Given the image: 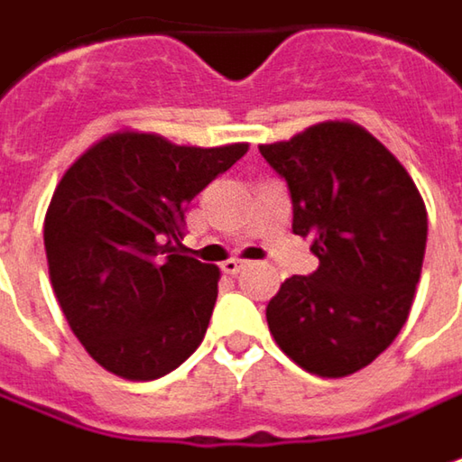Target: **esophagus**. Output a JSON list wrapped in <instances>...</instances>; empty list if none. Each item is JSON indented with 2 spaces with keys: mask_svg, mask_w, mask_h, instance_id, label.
I'll return each instance as SVG.
<instances>
[{
  "mask_svg": "<svg viewBox=\"0 0 462 462\" xmlns=\"http://www.w3.org/2000/svg\"><path fill=\"white\" fill-rule=\"evenodd\" d=\"M244 267H246V262H241V259H226L221 264V270L226 275H239Z\"/></svg>",
  "mask_w": 462,
  "mask_h": 462,
  "instance_id": "34e87169",
  "label": "esophagus"
}]
</instances>
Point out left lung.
Wrapping results in <instances>:
<instances>
[{"instance_id": "obj_1", "label": "left lung", "mask_w": 462, "mask_h": 462, "mask_svg": "<svg viewBox=\"0 0 462 462\" xmlns=\"http://www.w3.org/2000/svg\"><path fill=\"white\" fill-rule=\"evenodd\" d=\"M291 187L293 234L313 275L288 277L267 303L277 346L319 378L363 370L396 339L414 303L427 208L411 174L352 120H324L259 146Z\"/></svg>"}]
</instances>
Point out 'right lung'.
I'll list each match as a JSON object with an SVG mask.
<instances>
[{"label": "right lung", "instance_id": "1", "mask_svg": "<svg viewBox=\"0 0 462 462\" xmlns=\"http://www.w3.org/2000/svg\"><path fill=\"white\" fill-rule=\"evenodd\" d=\"M246 152L123 128L63 171L43 221L48 275L71 331L107 373L156 381L200 346L221 270L180 252V226L185 205Z\"/></svg>", "mask_w": 462, "mask_h": 462}]
</instances>
